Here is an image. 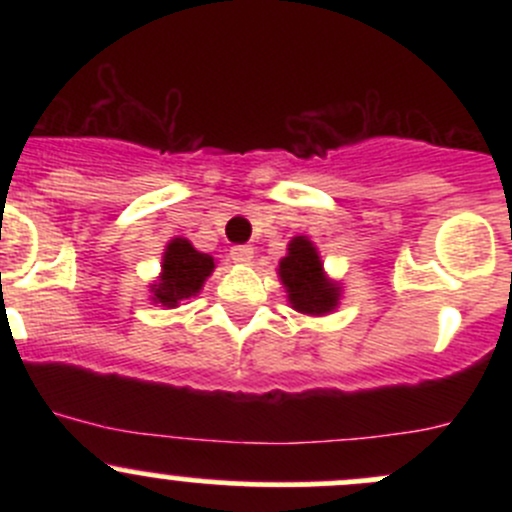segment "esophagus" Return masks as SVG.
Here are the masks:
<instances>
[{"label":"esophagus","mask_w":512,"mask_h":512,"mask_svg":"<svg viewBox=\"0 0 512 512\" xmlns=\"http://www.w3.org/2000/svg\"><path fill=\"white\" fill-rule=\"evenodd\" d=\"M230 257L235 262H252V257H255V250H252L250 245H235L230 250Z\"/></svg>","instance_id":"esophagus-1"}]
</instances>
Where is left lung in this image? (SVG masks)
Listing matches in <instances>:
<instances>
[{
    "instance_id": "obj_1",
    "label": "left lung",
    "mask_w": 512,
    "mask_h": 512,
    "mask_svg": "<svg viewBox=\"0 0 512 512\" xmlns=\"http://www.w3.org/2000/svg\"><path fill=\"white\" fill-rule=\"evenodd\" d=\"M277 275L287 289L289 304L297 312L322 317V314L337 309L342 289L324 275L319 252L309 237H292V242L287 245V255L280 260Z\"/></svg>"
}]
</instances>
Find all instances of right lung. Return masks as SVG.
Returning a JSON list of instances; mask_svg holds the SVG:
<instances>
[{"mask_svg":"<svg viewBox=\"0 0 512 512\" xmlns=\"http://www.w3.org/2000/svg\"><path fill=\"white\" fill-rule=\"evenodd\" d=\"M163 272L151 285L153 302L160 307H178L183 299L195 297L215 270L213 257L198 252L185 237H173L163 252Z\"/></svg>","mask_w":512,"mask_h":512,"instance_id":"1","label":"right lung"}]
</instances>
